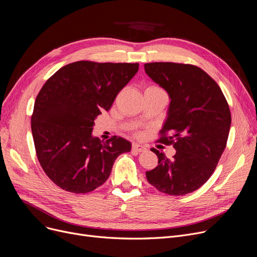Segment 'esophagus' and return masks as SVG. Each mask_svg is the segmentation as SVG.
I'll return each instance as SVG.
<instances>
[{
    "mask_svg": "<svg viewBox=\"0 0 257 257\" xmlns=\"http://www.w3.org/2000/svg\"><path fill=\"white\" fill-rule=\"evenodd\" d=\"M132 150L136 151V152H144L146 150V147L143 146V145L140 144H133L132 145Z\"/></svg>",
    "mask_w": 257,
    "mask_h": 257,
    "instance_id": "obj_1",
    "label": "esophagus"
}]
</instances>
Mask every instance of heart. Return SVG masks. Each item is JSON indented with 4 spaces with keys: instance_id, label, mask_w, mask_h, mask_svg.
Wrapping results in <instances>:
<instances>
[{
    "instance_id": "1",
    "label": "heart",
    "mask_w": 257,
    "mask_h": 257,
    "mask_svg": "<svg viewBox=\"0 0 257 257\" xmlns=\"http://www.w3.org/2000/svg\"><path fill=\"white\" fill-rule=\"evenodd\" d=\"M150 87H158V86H150Z\"/></svg>"
}]
</instances>
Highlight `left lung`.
Returning <instances> with one entry per match:
<instances>
[{
    "instance_id": "8db88e82",
    "label": "left lung",
    "mask_w": 257,
    "mask_h": 257,
    "mask_svg": "<svg viewBox=\"0 0 257 257\" xmlns=\"http://www.w3.org/2000/svg\"><path fill=\"white\" fill-rule=\"evenodd\" d=\"M144 67L171 99L158 142L176 150L170 160L151 149L159 165L146 172L147 181L169 195L191 193L213 174L226 148L231 126L227 99L217 83L197 66L156 62Z\"/></svg>"
}]
</instances>
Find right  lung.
I'll return each mask as SVG.
<instances>
[{"label":"right lung","mask_w":257,"mask_h":257,"mask_svg":"<svg viewBox=\"0 0 257 257\" xmlns=\"http://www.w3.org/2000/svg\"><path fill=\"white\" fill-rule=\"evenodd\" d=\"M139 70V63L79 61L62 67L40 90L31 131L44 172L63 190L88 193L109 177L117 156L131 144L92 137L94 119L112 106Z\"/></svg>","instance_id":"right-lung-1"}]
</instances>
